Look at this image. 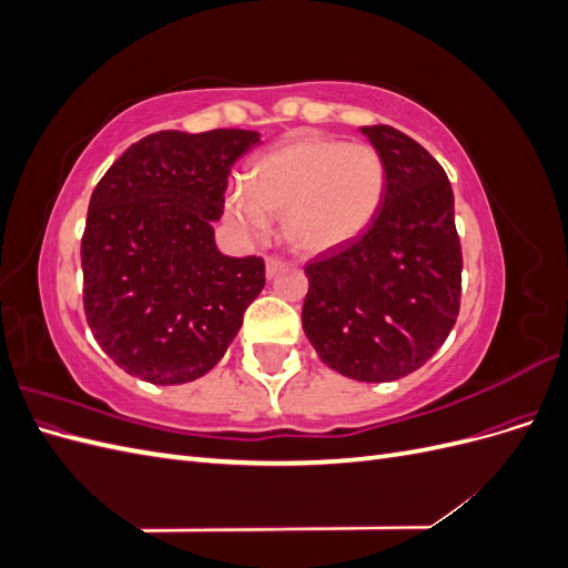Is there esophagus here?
I'll list each match as a JSON object with an SVG mask.
<instances>
[{"instance_id": "esophagus-1", "label": "esophagus", "mask_w": 568, "mask_h": 568, "mask_svg": "<svg viewBox=\"0 0 568 568\" xmlns=\"http://www.w3.org/2000/svg\"><path fill=\"white\" fill-rule=\"evenodd\" d=\"M284 267H286V263L280 261V257H267V261H265V274H267V280L277 277V272H282Z\"/></svg>"}]
</instances>
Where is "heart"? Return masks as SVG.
I'll use <instances>...</instances> for the list:
<instances>
[{
	"mask_svg": "<svg viewBox=\"0 0 568 568\" xmlns=\"http://www.w3.org/2000/svg\"><path fill=\"white\" fill-rule=\"evenodd\" d=\"M386 163L372 144L296 134L257 159L248 186L236 184L225 211L248 239L282 215L288 246L303 255L334 253L363 236L386 196Z\"/></svg>",
	"mask_w": 568,
	"mask_h": 568,
	"instance_id": "obj_1",
	"label": "heart"
}]
</instances>
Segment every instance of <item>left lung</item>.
Segmentation results:
<instances>
[{
    "label": "left lung",
    "instance_id": "1",
    "mask_svg": "<svg viewBox=\"0 0 568 568\" xmlns=\"http://www.w3.org/2000/svg\"><path fill=\"white\" fill-rule=\"evenodd\" d=\"M386 163V196L363 236L305 267L303 332L338 374L384 384L419 369L459 313L462 248L445 170L388 125L359 128Z\"/></svg>",
    "mask_w": 568,
    "mask_h": 568
}]
</instances>
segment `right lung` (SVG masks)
Here are the masks:
<instances>
[{"label":"right lung","instance_id":"1","mask_svg":"<svg viewBox=\"0 0 568 568\" xmlns=\"http://www.w3.org/2000/svg\"><path fill=\"white\" fill-rule=\"evenodd\" d=\"M253 130L153 132L134 142L90 199L82 234L88 324L113 363L173 386L211 372L265 286L263 257H230L213 222Z\"/></svg>","mask_w":568,"mask_h":568}]
</instances>
